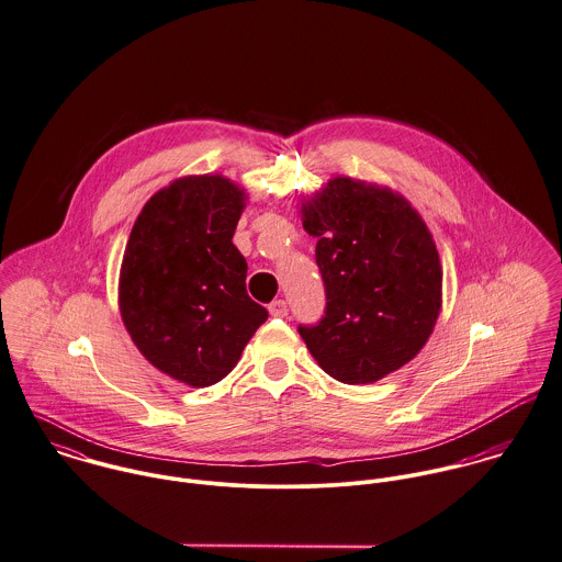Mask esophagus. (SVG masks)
Returning a JSON list of instances; mask_svg holds the SVG:
<instances>
[{
  "instance_id": "obj_1",
  "label": "esophagus",
  "mask_w": 562,
  "mask_h": 562,
  "mask_svg": "<svg viewBox=\"0 0 562 562\" xmlns=\"http://www.w3.org/2000/svg\"><path fill=\"white\" fill-rule=\"evenodd\" d=\"M269 314H271V316H276V318H284V316L289 314V306H286V302H284V300H276V302H271V304H269Z\"/></svg>"
}]
</instances>
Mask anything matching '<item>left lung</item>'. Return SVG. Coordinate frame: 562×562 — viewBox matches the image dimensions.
I'll use <instances>...</instances> for the list:
<instances>
[{"mask_svg":"<svg viewBox=\"0 0 562 562\" xmlns=\"http://www.w3.org/2000/svg\"><path fill=\"white\" fill-rule=\"evenodd\" d=\"M325 314L300 334L342 383H373L418 356L441 308V265L418 211L392 189L331 179L302 202Z\"/></svg>","mask_w":562,"mask_h":562,"instance_id":"1","label":"left lung"}]
</instances>
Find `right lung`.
<instances>
[{"mask_svg": "<svg viewBox=\"0 0 562 562\" xmlns=\"http://www.w3.org/2000/svg\"><path fill=\"white\" fill-rule=\"evenodd\" d=\"M246 191L220 175L159 189L126 241L119 306L139 353L161 373L206 387L231 373L267 311L246 291L233 235Z\"/></svg>", "mask_w": 562, "mask_h": 562, "instance_id": "obj_1", "label": "right lung"}]
</instances>
